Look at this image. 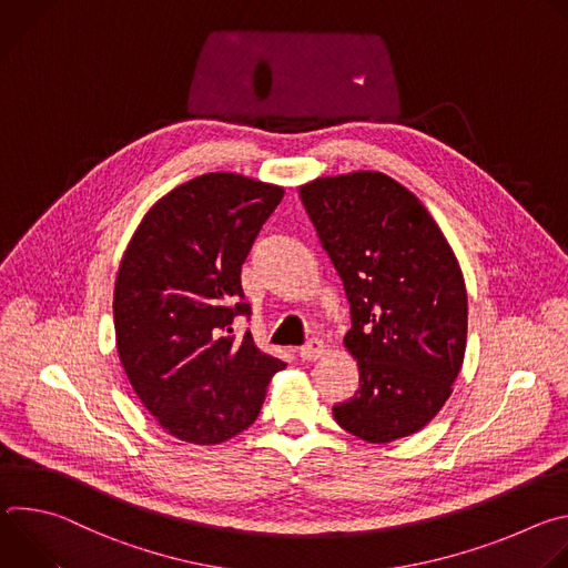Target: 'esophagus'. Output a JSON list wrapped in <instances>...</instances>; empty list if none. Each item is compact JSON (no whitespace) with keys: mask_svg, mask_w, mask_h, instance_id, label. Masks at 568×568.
<instances>
[{"mask_svg":"<svg viewBox=\"0 0 568 568\" xmlns=\"http://www.w3.org/2000/svg\"><path fill=\"white\" fill-rule=\"evenodd\" d=\"M323 353H326V346H323L321 339H310L305 346L298 348V357H301L303 362H314V359H318Z\"/></svg>","mask_w":568,"mask_h":568,"instance_id":"1","label":"esophagus"}]
</instances>
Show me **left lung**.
Segmentation results:
<instances>
[{
  "instance_id": "1",
  "label": "left lung",
  "mask_w": 568,
  "mask_h": 568,
  "mask_svg": "<svg viewBox=\"0 0 568 568\" xmlns=\"http://www.w3.org/2000/svg\"><path fill=\"white\" fill-rule=\"evenodd\" d=\"M301 202L351 303L359 390L333 414L366 443L420 432L452 395L467 339L458 261L420 200L382 173L321 178Z\"/></svg>"
}]
</instances>
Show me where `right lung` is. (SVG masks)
Wrapping results in <instances>:
<instances>
[{
	"instance_id": "obj_1",
	"label": "right lung",
	"mask_w": 568,
	"mask_h": 568,
	"mask_svg": "<svg viewBox=\"0 0 568 568\" xmlns=\"http://www.w3.org/2000/svg\"><path fill=\"white\" fill-rule=\"evenodd\" d=\"M283 189L233 173L195 178L141 220L114 287L116 348L125 375L171 436L217 445L261 414L285 364L233 318L252 314L240 270Z\"/></svg>"
}]
</instances>
